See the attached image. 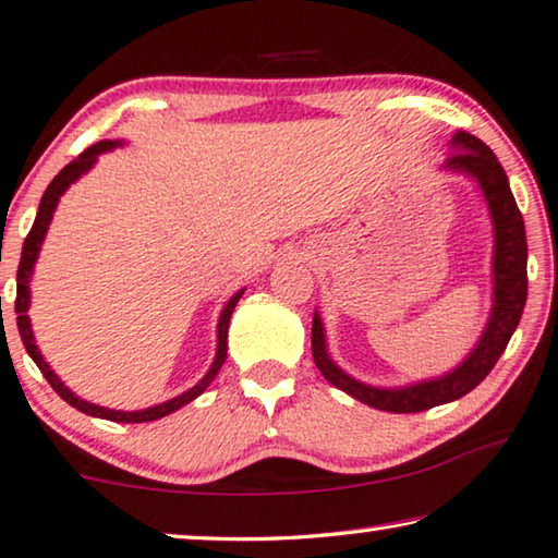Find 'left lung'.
Instances as JSON below:
<instances>
[{
    "mask_svg": "<svg viewBox=\"0 0 558 558\" xmlns=\"http://www.w3.org/2000/svg\"><path fill=\"white\" fill-rule=\"evenodd\" d=\"M450 158L442 163V171L463 173L478 183L486 198L490 223H494V262H490V277H494V299H490V314L478 342L468 357L450 373L430 379H420L402 387H377L367 385L347 375L327 352V335L322 325L319 312L312 317V357L327 383L350 398L365 402L385 413H420L442 402H453L481 385L494 369L500 354H504L508 339L519 327L523 304H526V229L523 216L515 206V198L508 185L504 166L498 163L494 150L471 133L458 131L450 138Z\"/></svg>",
    "mask_w": 558,
    "mask_h": 558,
    "instance_id": "8db88e82",
    "label": "left lung"
}]
</instances>
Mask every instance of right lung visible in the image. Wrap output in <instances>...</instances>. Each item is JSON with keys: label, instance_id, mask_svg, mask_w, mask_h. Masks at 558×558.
<instances>
[{"label": "right lung", "instance_id": "add662e5", "mask_svg": "<svg viewBox=\"0 0 558 558\" xmlns=\"http://www.w3.org/2000/svg\"><path fill=\"white\" fill-rule=\"evenodd\" d=\"M123 141H100L90 145V148L80 153V156L72 160L62 168V171L54 175L52 183L47 185L43 201H39V208H37V216H35V223H32V229L27 233V239H24V246H22V259H20V269H17V302H14V312H17V329H20V337H22V344L24 350L29 352V357L35 360V365L39 367V373L47 377V383L52 385V390L60 395L64 402H70L72 408H77L80 413L85 415H93V417H102V420H112V423H150V420H160L166 415L175 413V410L189 405L191 400H196L201 392L206 390L208 385L214 383V377L219 375L221 365L226 362V350H229V344H226V339H229V322H231V314H233V306L239 304L241 294H244V289L241 292L233 294L229 302L223 304V310L219 314V327H216V357L211 362V367H208V373L198 379L196 385L191 387V390L181 392L179 398H171L166 402H160V405H153V408H145V410H110V408H100L95 405V402H87L83 398H77L75 392L70 390L68 385L62 383V379L54 375V369L50 367V362L43 357V352H39V347L35 342V332H32V322H29V281H32V271H35V264H37V256H39V248H43V241L47 236V229H50L52 223V214L54 208H58L62 193L70 189L72 183L77 179H83V175L90 171V168L98 163V156L100 153H108L112 148H120Z\"/></svg>", "mask_w": 558, "mask_h": 558}]
</instances>
